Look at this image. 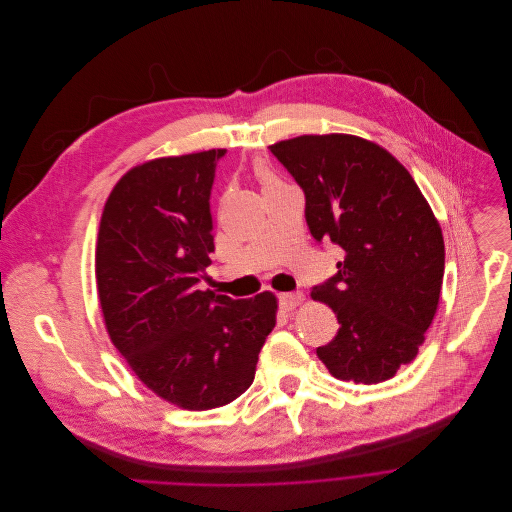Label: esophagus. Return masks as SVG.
Wrapping results in <instances>:
<instances>
[{"label": "esophagus", "instance_id": "obj_1", "mask_svg": "<svg viewBox=\"0 0 512 512\" xmlns=\"http://www.w3.org/2000/svg\"><path fill=\"white\" fill-rule=\"evenodd\" d=\"M302 298H304V294H302L300 290H296V292H284V294L278 296V304L282 306L284 311H294L296 306L302 302Z\"/></svg>", "mask_w": 512, "mask_h": 512}]
</instances>
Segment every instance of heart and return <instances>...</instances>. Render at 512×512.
Returning a JSON list of instances; mask_svg holds the SVG:
<instances>
[{
	"instance_id": "b5f03b06",
	"label": "heart",
	"mask_w": 512,
	"mask_h": 512,
	"mask_svg": "<svg viewBox=\"0 0 512 512\" xmlns=\"http://www.w3.org/2000/svg\"><path fill=\"white\" fill-rule=\"evenodd\" d=\"M258 177L262 179L264 185H270V183H276V177L266 169V167H258Z\"/></svg>"
}]
</instances>
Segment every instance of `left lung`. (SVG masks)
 Segmentation results:
<instances>
[{
	"mask_svg": "<svg viewBox=\"0 0 512 512\" xmlns=\"http://www.w3.org/2000/svg\"><path fill=\"white\" fill-rule=\"evenodd\" d=\"M270 151L304 193L313 238L343 250L337 274L313 288L339 321L319 359L341 381L391 379L418 355L440 300L444 238L428 201L395 157L353 135H302Z\"/></svg>",
	"mask_w": 512,
	"mask_h": 512,
	"instance_id": "8db88e82",
	"label": "left lung"
}]
</instances>
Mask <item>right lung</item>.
Returning <instances> with one entry per match:
<instances>
[{"label": "right lung", "mask_w": 512, "mask_h": 512, "mask_svg": "<svg viewBox=\"0 0 512 512\" xmlns=\"http://www.w3.org/2000/svg\"><path fill=\"white\" fill-rule=\"evenodd\" d=\"M226 149L163 157L111 191L96 246V286L113 345L139 379L183 410H214L254 381L276 298L197 290L214 252L210 197Z\"/></svg>", "instance_id": "add662e5"}]
</instances>
